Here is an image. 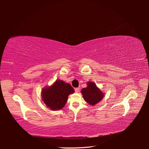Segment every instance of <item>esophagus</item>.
Returning <instances> with one entry per match:
<instances>
[{
	"label": "esophagus",
	"mask_w": 149,
	"mask_h": 149,
	"mask_svg": "<svg viewBox=\"0 0 149 149\" xmlns=\"http://www.w3.org/2000/svg\"><path fill=\"white\" fill-rule=\"evenodd\" d=\"M75 91L76 93H79L80 92V88H76L75 89Z\"/></svg>",
	"instance_id": "1"
}]
</instances>
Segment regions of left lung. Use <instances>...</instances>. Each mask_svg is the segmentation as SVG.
<instances>
[{"label": "left lung", "instance_id": "left-lung-1", "mask_svg": "<svg viewBox=\"0 0 149 149\" xmlns=\"http://www.w3.org/2000/svg\"><path fill=\"white\" fill-rule=\"evenodd\" d=\"M85 100L91 105H94L99 103L104 97V94L97 87L94 82L88 81L87 87L81 91Z\"/></svg>", "mask_w": 149, "mask_h": 149}]
</instances>
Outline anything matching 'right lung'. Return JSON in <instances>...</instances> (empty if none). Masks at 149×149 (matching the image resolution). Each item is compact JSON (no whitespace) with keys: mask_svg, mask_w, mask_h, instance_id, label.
Returning a JSON list of instances; mask_svg holds the SVG:
<instances>
[{"mask_svg":"<svg viewBox=\"0 0 149 149\" xmlns=\"http://www.w3.org/2000/svg\"><path fill=\"white\" fill-rule=\"evenodd\" d=\"M74 93V88L69 83L58 80L52 85L42 90V99L52 110L61 109L66 105L69 94Z\"/></svg>","mask_w":149,"mask_h":149,"instance_id":"obj_1","label":"right lung"}]
</instances>
